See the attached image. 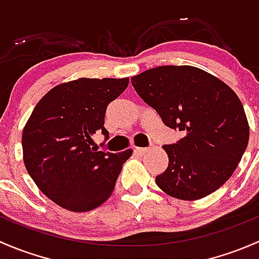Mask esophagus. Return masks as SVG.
<instances>
[{
  "label": "esophagus",
  "mask_w": 259,
  "mask_h": 259,
  "mask_svg": "<svg viewBox=\"0 0 259 259\" xmlns=\"http://www.w3.org/2000/svg\"><path fill=\"white\" fill-rule=\"evenodd\" d=\"M146 151H148V148H135V153L139 155H144Z\"/></svg>",
  "instance_id": "esophagus-1"
}]
</instances>
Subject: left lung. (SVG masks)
<instances>
[{"label": "left lung", "instance_id": "1", "mask_svg": "<svg viewBox=\"0 0 259 259\" xmlns=\"http://www.w3.org/2000/svg\"><path fill=\"white\" fill-rule=\"evenodd\" d=\"M132 83L166 126L184 134L163 146L169 164L155 178L163 192L182 200L200 199L231 178L247 149L249 126L228 85L187 65L146 70Z\"/></svg>", "mask_w": 259, "mask_h": 259}]
</instances>
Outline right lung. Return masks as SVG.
Listing matches in <instances>:
<instances>
[{
  "mask_svg": "<svg viewBox=\"0 0 259 259\" xmlns=\"http://www.w3.org/2000/svg\"><path fill=\"white\" fill-rule=\"evenodd\" d=\"M127 85V77L70 81L50 90L33 109L22 133L23 161L41 192L60 207L88 211L113 193L133 150L115 154L90 145L96 132L109 139L106 108Z\"/></svg>",
  "mask_w": 259,
  "mask_h": 259,
  "instance_id": "1",
  "label": "right lung"
}]
</instances>
